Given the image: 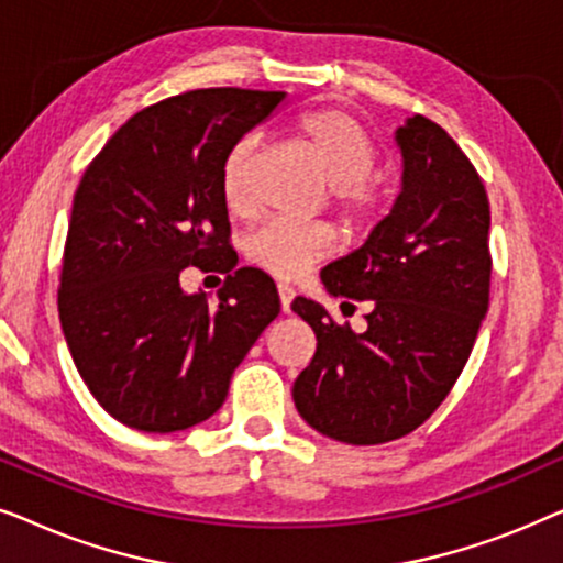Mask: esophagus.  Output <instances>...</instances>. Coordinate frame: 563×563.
<instances>
[{"instance_id":"34e87169","label":"esophagus","mask_w":563,"mask_h":563,"mask_svg":"<svg viewBox=\"0 0 563 563\" xmlns=\"http://www.w3.org/2000/svg\"><path fill=\"white\" fill-rule=\"evenodd\" d=\"M279 302H282V310L284 312H291V299H295V287H289V284H279Z\"/></svg>"}]
</instances>
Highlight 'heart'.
<instances>
[{"label":"heart","instance_id":"heart-1","mask_svg":"<svg viewBox=\"0 0 563 563\" xmlns=\"http://www.w3.org/2000/svg\"><path fill=\"white\" fill-rule=\"evenodd\" d=\"M291 133L318 161L330 181L333 210L353 233L379 228L391 205V187L374 172L376 145L366 128L343 107H318L291 125ZM258 135L245 133L230 145L220 166V195L233 214L253 210V158ZM338 233L328 222L266 220L245 235L243 253L276 279H297L318 261L333 256Z\"/></svg>","mask_w":563,"mask_h":563}]
</instances>
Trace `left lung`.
I'll use <instances>...</instances> for the list:
<instances>
[{
	"mask_svg": "<svg viewBox=\"0 0 563 563\" xmlns=\"http://www.w3.org/2000/svg\"><path fill=\"white\" fill-rule=\"evenodd\" d=\"M402 191L368 241L322 268L343 314L366 307V330L338 325L312 299L291 302L318 351L297 376L295 405L318 433L351 445L420 428L472 356L489 307V199L482 176L438 122L397 130Z\"/></svg>",
	"mask_w": 563,
	"mask_h": 563,
	"instance_id": "obj_1",
	"label": "left lung"
}]
</instances>
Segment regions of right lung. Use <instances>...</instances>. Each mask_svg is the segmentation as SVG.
<instances>
[{"label":"right lung","instance_id":"1","mask_svg":"<svg viewBox=\"0 0 563 563\" xmlns=\"http://www.w3.org/2000/svg\"><path fill=\"white\" fill-rule=\"evenodd\" d=\"M284 91L191 89L135 112L97 153L74 195L58 318L84 384L143 433L197 426L279 314L276 284L238 268L220 166ZM227 274L219 305L187 296L184 267Z\"/></svg>","mask_w":563,"mask_h":563}]
</instances>
